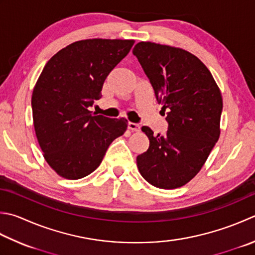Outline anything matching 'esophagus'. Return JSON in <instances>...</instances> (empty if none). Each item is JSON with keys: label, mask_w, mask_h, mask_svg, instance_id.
<instances>
[{"label": "esophagus", "mask_w": 255, "mask_h": 255, "mask_svg": "<svg viewBox=\"0 0 255 255\" xmlns=\"http://www.w3.org/2000/svg\"><path fill=\"white\" fill-rule=\"evenodd\" d=\"M128 128L130 129V130H132V131H139V130H140V126H139L138 124L131 123V122L128 123Z\"/></svg>", "instance_id": "obj_1"}]
</instances>
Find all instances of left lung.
I'll return each mask as SVG.
<instances>
[{
    "mask_svg": "<svg viewBox=\"0 0 255 255\" xmlns=\"http://www.w3.org/2000/svg\"><path fill=\"white\" fill-rule=\"evenodd\" d=\"M132 54L168 122L164 134L141 128L149 148L137 157L139 172L157 188L182 187L201 170L220 137V89L206 65L182 48L140 42Z\"/></svg>",
    "mask_w": 255,
    "mask_h": 255,
    "instance_id": "left-lung-1",
    "label": "left lung"
}]
</instances>
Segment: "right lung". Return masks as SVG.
I'll return each mask as SVG.
<instances>
[{
  "instance_id": "obj_1",
  "label": "right lung",
  "mask_w": 255,
  "mask_h": 255,
  "mask_svg": "<svg viewBox=\"0 0 255 255\" xmlns=\"http://www.w3.org/2000/svg\"><path fill=\"white\" fill-rule=\"evenodd\" d=\"M132 39H83L45 65L32 95L35 133L45 160L66 179H81L101 164L127 119L92 114L105 79L130 51Z\"/></svg>"
}]
</instances>
